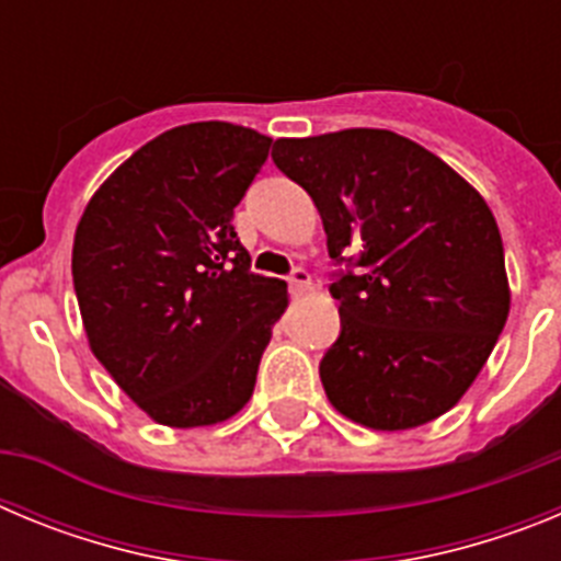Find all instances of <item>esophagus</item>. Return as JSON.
Here are the masks:
<instances>
[{
    "mask_svg": "<svg viewBox=\"0 0 561 561\" xmlns=\"http://www.w3.org/2000/svg\"><path fill=\"white\" fill-rule=\"evenodd\" d=\"M289 289L295 291V295H300V291L309 289V272L304 270V266H295L289 275Z\"/></svg>",
    "mask_w": 561,
    "mask_h": 561,
    "instance_id": "1",
    "label": "esophagus"
}]
</instances>
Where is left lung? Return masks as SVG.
Wrapping results in <instances>:
<instances>
[{"instance_id":"1","label":"left lung","mask_w":561,"mask_h":561,"mask_svg":"<svg viewBox=\"0 0 561 561\" xmlns=\"http://www.w3.org/2000/svg\"><path fill=\"white\" fill-rule=\"evenodd\" d=\"M272 160L306 187L329 255L348 264L331 284L342 331L320 362L331 404L388 433L453 410L512 306L503 238L483 196L385 128L284 137Z\"/></svg>"}]
</instances>
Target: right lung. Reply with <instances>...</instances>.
Listing matches in <instances>:
<instances>
[{"label":"right lung","mask_w":561,"mask_h":561,"mask_svg":"<svg viewBox=\"0 0 561 561\" xmlns=\"http://www.w3.org/2000/svg\"><path fill=\"white\" fill-rule=\"evenodd\" d=\"M272 140L187 123L134 151L89 199L72 280L89 348L168 427H210L255 388L286 284L250 272L232 210Z\"/></svg>","instance_id":"obj_1"}]
</instances>
